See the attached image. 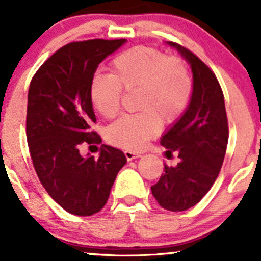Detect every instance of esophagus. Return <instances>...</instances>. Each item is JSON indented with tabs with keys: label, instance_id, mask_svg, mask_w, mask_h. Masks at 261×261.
Listing matches in <instances>:
<instances>
[{
	"label": "esophagus",
	"instance_id": "obj_1",
	"mask_svg": "<svg viewBox=\"0 0 261 261\" xmlns=\"http://www.w3.org/2000/svg\"><path fill=\"white\" fill-rule=\"evenodd\" d=\"M125 156L126 159L130 162V160H134V159H138V158H140L141 155L139 154V152H135V151H131V150H125Z\"/></svg>",
	"mask_w": 261,
	"mask_h": 261
}]
</instances>
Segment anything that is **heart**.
Returning <instances> with one entry per match:
<instances>
[{
    "instance_id": "1",
    "label": "heart",
    "mask_w": 261,
    "mask_h": 261,
    "mask_svg": "<svg viewBox=\"0 0 261 261\" xmlns=\"http://www.w3.org/2000/svg\"><path fill=\"white\" fill-rule=\"evenodd\" d=\"M125 92L138 91L136 110L107 128L112 145L140 150L160 131L162 121L175 122L191 101L192 83L187 63L179 57H167L162 50L134 46L120 53L110 64V75H96L91 82V102L102 117L118 114Z\"/></svg>"
}]
</instances>
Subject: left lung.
Returning <instances> with one entry per match:
<instances>
[{
    "label": "left lung",
    "mask_w": 261,
    "mask_h": 261,
    "mask_svg": "<svg viewBox=\"0 0 261 261\" xmlns=\"http://www.w3.org/2000/svg\"><path fill=\"white\" fill-rule=\"evenodd\" d=\"M189 63L193 73L191 102L181 117L162 138L167 155L177 152L175 167L151 187L163 208L180 212L198 203L218 177L228 141V122L222 89L215 73L188 49L169 41Z\"/></svg>",
    "instance_id": "obj_1"
}]
</instances>
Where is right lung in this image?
<instances>
[{"label":"right lung","instance_id":"add662e5","mask_svg":"<svg viewBox=\"0 0 261 261\" xmlns=\"http://www.w3.org/2000/svg\"><path fill=\"white\" fill-rule=\"evenodd\" d=\"M126 39L74 41L54 53L35 73L28 94L26 138L31 160L49 196L77 216L99 212L110 197L126 156L102 145L99 156H82L80 145L101 144L91 82L99 63Z\"/></svg>","mask_w":261,"mask_h":261}]
</instances>
